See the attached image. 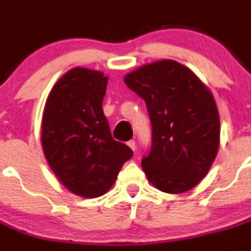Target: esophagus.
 I'll use <instances>...</instances> for the list:
<instances>
[{"mask_svg": "<svg viewBox=\"0 0 251 251\" xmlns=\"http://www.w3.org/2000/svg\"><path fill=\"white\" fill-rule=\"evenodd\" d=\"M127 145H129L130 149H131V151H135V149H136V143H135V140H130V142H127Z\"/></svg>", "mask_w": 251, "mask_h": 251, "instance_id": "esophagus-1", "label": "esophagus"}]
</instances>
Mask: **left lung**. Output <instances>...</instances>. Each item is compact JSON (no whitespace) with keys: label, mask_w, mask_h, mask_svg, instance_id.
Returning a JSON list of instances; mask_svg holds the SVG:
<instances>
[{"label":"left lung","mask_w":251,"mask_h":251,"mask_svg":"<svg viewBox=\"0 0 251 251\" xmlns=\"http://www.w3.org/2000/svg\"><path fill=\"white\" fill-rule=\"evenodd\" d=\"M124 81L145 100L151 149L142 168L158 190L182 194L207 176L220 148L221 122L205 84L174 60L143 65Z\"/></svg>","instance_id":"obj_1"}]
</instances>
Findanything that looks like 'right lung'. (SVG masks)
I'll use <instances>...</instances> for the list:
<instances>
[{
	"label": "right lung",
	"instance_id": "right-lung-1",
	"mask_svg": "<svg viewBox=\"0 0 251 251\" xmlns=\"http://www.w3.org/2000/svg\"><path fill=\"white\" fill-rule=\"evenodd\" d=\"M108 76L74 67L54 84L44 104L41 142L50 170L70 193L98 198L112 187L132 151L113 140L102 102Z\"/></svg>",
	"mask_w": 251,
	"mask_h": 251
}]
</instances>
